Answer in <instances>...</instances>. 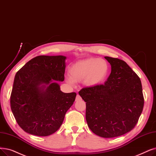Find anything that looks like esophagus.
I'll return each mask as SVG.
<instances>
[{
    "label": "esophagus",
    "instance_id": "obj_1",
    "mask_svg": "<svg viewBox=\"0 0 156 156\" xmlns=\"http://www.w3.org/2000/svg\"><path fill=\"white\" fill-rule=\"evenodd\" d=\"M80 99H81V97L80 96V95L77 94V96H76V101H79V100H80Z\"/></svg>",
    "mask_w": 156,
    "mask_h": 156
}]
</instances>
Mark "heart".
Returning <instances> with one entry per match:
<instances>
[{
    "label": "heart",
    "instance_id": "heart-1",
    "mask_svg": "<svg viewBox=\"0 0 156 156\" xmlns=\"http://www.w3.org/2000/svg\"><path fill=\"white\" fill-rule=\"evenodd\" d=\"M108 71L109 65L105 59L89 58L80 60L70 67L69 78L66 79V82L70 85H74V82L84 81L86 85L95 87L104 82Z\"/></svg>",
    "mask_w": 156,
    "mask_h": 156
}]
</instances>
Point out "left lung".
<instances>
[{"label":"left lung","instance_id":"obj_1","mask_svg":"<svg viewBox=\"0 0 156 156\" xmlns=\"http://www.w3.org/2000/svg\"><path fill=\"white\" fill-rule=\"evenodd\" d=\"M112 71L106 82L85 87L79 95L86 102V120L90 130L103 138H113L131 131L143 111L141 80L124 60L105 57Z\"/></svg>","mask_w":156,"mask_h":156}]
</instances>
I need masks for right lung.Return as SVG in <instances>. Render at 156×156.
Listing matches in <instances>:
<instances>
[{"mask_svg": "<svg viewBox=\"0 0 156 156\" xmlns=\"http://www.w3.org/2000/svg\"><path fill=\"white\" fill-rule=\"evenodd\" d=\"M62 55H40L27 62L16 74L11 94V108L26 133L46 136L56 132L75 100V92L64 93L55 81L63 82Z\"/></svg>", "mask_w": 156, "mask_h": 156, "instance_id": "right-lung-1", "label": "right lung"}]
</instances>
